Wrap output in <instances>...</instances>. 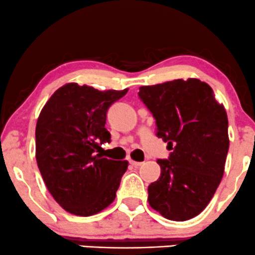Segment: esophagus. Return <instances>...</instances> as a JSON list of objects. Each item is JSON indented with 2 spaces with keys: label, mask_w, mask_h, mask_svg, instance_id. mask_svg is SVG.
Instances as JSON below:
<instances>
[{
  "label": "esophagus",
  "mask_w": 255,
  "mask_h": 255,
  "mask_svg": "<svg viewBox=\"0 0 255 255\" xmlns=\"http://www.w3.org/2000/svg\"><path fill=\"white\" fill-rule=\"evenodd\" d=\"M129 162H130V164H132V166H134V167H139V166H141V162H136V161H133V159H129Z\"/></svg>",
  "instance_id": "esophagus-1"
}]
</instances>
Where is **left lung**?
Returning <instances> with one entry per match:
<instances>
[{"instance_id": "1", "label": "left lung", "mask_w": 255, "mask_h": 255, "mask_svg": "<svg viewBox=\"0 0 255 255\" xmlns=\"http://www.w3.org/2000/svg\"><path fill=\"white\" fill-rule=\"evenodd\" d=\"M156 120L157 136L172 150L158 159L161 177L147 187L149 205L166 219L196 217L212 200L229 151L228 115L213 89L197 78L139 88Z\"/></svg>"}]
</instances>
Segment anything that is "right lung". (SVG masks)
I'll return each mask as SVG.
<instances>
[{"label": "right lung", "mask_w": 255, "mask_h": 255, "mask_svg": "<svg viewBox=\"0 0 255 255\" xmlns=\"http://www.w3.org/2000/svg\"><path fill=\"white\" fill-rule=\"evenodd\" d=\"M123 91L66 83L53 93L36 125V161L47 189L69 213L89 217L116 197L127 161L102 155L110 141L106 113Z\"/></svg>", "instance_id": "right-lung-1"}]
</instances>
